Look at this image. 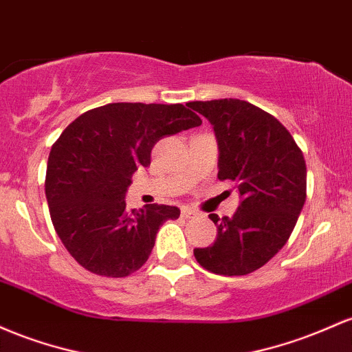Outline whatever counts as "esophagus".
<instances>
[{
    "instance_id": "1",
    "label": "esophagus",
    "mask_w": 352,
    "mask_h": 352,
    "mask_svg": "<svg viewBox=\"0 0 352 352\" xmlns=\"http://www.w3.org/2000/svg\"><path fill=\"white\" fill-rule=\"evenodd\" d=\"M181 214H183V218H186V219L199 218V212L195 211V209H191V208H184L183 211H181Z\"/></svg>"
}]
</instances>
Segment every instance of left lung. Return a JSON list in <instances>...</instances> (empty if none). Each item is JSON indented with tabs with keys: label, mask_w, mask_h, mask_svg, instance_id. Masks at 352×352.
Listing matches in <instances>:
<instances>
[{
	"label": "left lung",
	"mask_w": 352,
	"mask_h": 352,
	"mask_svg": "<svg viewBox=\"0 0 352 352\" xmlns=\"http://www.w3.org/2000/svg\"><path fill=\"white\" fill-rule=\"evenodd\" d=\"M212 124L218 177L234 183L239 206L231 218L209 214L216 241L196 248L204 270L244 276L274 258L296 226L306 201V161L289 131L258 106L241 100L195 101Z\"/></svg>",
	"instance_id": "1"
}]
</instances>
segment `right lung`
Masks as SVG:
<instances>
[{
	"mask_svg": "<svg viewBox=\"0 0 352 352\" xmlns=\"http://www.w3.org/2000/svg\"><path fill=\"white\" fill-rule=\"evenodd\" d=\"M201 123L189 106L109 102L61 133L50 151L46 199L56 234L85 270L124 278L148 261L157 229L179 218V209L148 204L129 211L131 176L151 164L161 138Z\"/></svg>",
	"mask_w": 352,
	"mask_h": 352,
	"instance_id": "add662e5",
	"label": "right lung"
}]
</instances>
